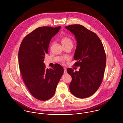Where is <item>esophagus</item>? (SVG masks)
<instances>
[{"instance_id": "obj_1", "label": "esophagus", "mask_w": 123, "mask_h": 123, "mask_svg": "<svg viewBox=\"0 0 123 123\" xmlns=\"http://www.w3.org/2000/svg\"><path fill=\"white\" fill-rule=\"evenodd\" d=\"M64 73H65V74H66V73H67V69L66 68H64Z\"/></svg>"}]
</instances>
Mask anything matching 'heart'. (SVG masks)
<instances>
[{
    "label": "heart",
    "instance_id": "heart-1",
    "mask_svg": "<svg viewBox=\"0 0 123 123\" xmlns=\"http://www.w3.org/2000/svg\"><path fill=\"white\" fill-rule=\"evenodd\" d=\"M61 43L62 45H65V44H73V42L72 40L69 38L68 37L65 36L63 37L62 39H61Z\"/></svg>",
    "mask_w": 123,
    "mask_h": 123
}]
</instances>
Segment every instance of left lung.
<instances>
[{
    "mask_svg": "<svg viewBox=\"0 0 123 123\" xmlns=\"http://www.w3.org/2000/svg\"><path fill=\"white\" fill-rule=\"evenodd\" d=\"M72 32L77 41L74 65L80 67L79 71L71 68L67 72L72 77L69 84L71 93L83 99L94 94L101 85L105 73L106 58L103 43L94 32L80 24L65 27Z\"/></svg>",
    "mask_w": 123,
    "mask_h": 123,
    "instance_id": "obj_1",
    "label": "left lung"
}]
</instances>
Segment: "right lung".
Returning a JSON list of instances; mask_svg holds the SVG:
<instances>
[{
    "instance_id": "add662e5",
    "label": "right lung",
    "mask_w": 123,
    "mask_h": 123,
    "mask_svg": "<svg viewBox=\"0 0 123 123\" xmlns=\"http://www.w3.org/2000/svg\"><path fill=\"white\" fill-rule=\"evenodd\" d=\"M60 28L39 27L23 39L19 48V68L22 79L31 95L40 101L53 96L64 73L59 64H56L52 69H46L43 63L50 41Z\"/></svg>"
}]
</instances>
